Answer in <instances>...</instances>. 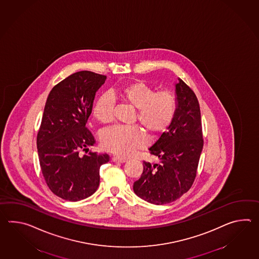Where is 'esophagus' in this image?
<instances>
[{
    "label": "esophagus",
    "instance_id": "obj_1",
    "mask_svg": "<svg viewBox=\"0 0 259 259\" xmlns=\"http://www.w3.org/2000/svg\"><path fill=\"white\" fill-rule=\"evenodd\" d=\"M112 161H114V162H120V163H123V162H125L127 161L126 159L125 158H120V157H113L112 158Z\"/></svg>",
    "mask_w": 259,
    "mask_h": 259
}]
</instances>
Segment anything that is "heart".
<instances>
[{"mask_svg":"<svg viewBox=\"0 0 259 259\" xmlns=\"http://www.w3.org/2000/svg\"><path fill=\"white\" fill-rule=\"evenodd\" d=\"M114 96L137 109V119L150 134L159 135L165 131L172 121L177 100L168 91L154 93L143 80H134L119 87ZM114 101L109 95L98 98L92 109L94 118L102 124L113 119ZM101 143L109 152L126 157L147 144L145 133L137 126L116 125L101 134Z\"/></svg>","mask_w":259,"mask_h":259,"instance_id":"heart-1","label":"heart"}]
</instances>
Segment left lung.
Instances as JSON below:
<instances>
[{
    "label": "left lung",
    "mask_w": 259,
    "mask_h": 259,
    "mask_svg": "<svg viewBox=\"0 0 259 259\" xmlns=\"http://www.w3.org/2000/svg\"><path fill=\"white\" fill-rule=\"evenodd\" d=\"M175 96L177 109L167 132L149 149L161 162L144 161L143 172L133 186L139 198L157 205L176 201L190 190L203 147L201 110L195 94L179 79Z\"/></svg>",
    "instance_id": "obj_1"
}]
</instances>
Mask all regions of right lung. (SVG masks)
Masks as SVG:
<instances>
[{
	"instance_id": "right-lung-1",
	"label": "right lung",
	"mask_w": 259,
	"mask_h": 259,
	"mask_svg": "<svg viewBox=\"0 0 259 259\" xmlns=\"http://www.w3.org/2000/svg\"><path fill=\"white\" fill-rule=\"evenodd\" d=\"M107 77L92 71L75 72L49 93L46 100L37 149L40 169L53 193L77 201L92 195L99 186V168L108 154L89 152L95 138L87 128L98 89Z\"/></svg>"
}]
</instances>
